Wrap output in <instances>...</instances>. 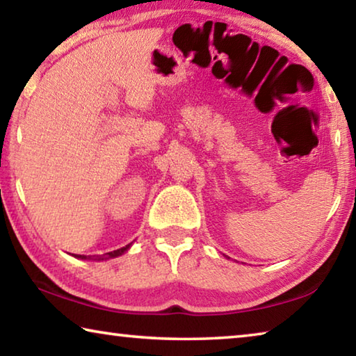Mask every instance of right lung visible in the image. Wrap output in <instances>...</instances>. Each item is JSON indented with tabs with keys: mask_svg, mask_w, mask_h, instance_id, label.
I'll list each match as a JSON object with an SVG mask.
<instances>
[{
	"mask_svg": "<svg viewBox=\"0 0 356 356\" xmlns=\"http://www.w3.org/2000/svg\"><path fill=\"white\" fill-rule=\"evenodd\" d=\"M130 246H131V243L125 245V246H122V248H119V250H114V251H111V252H106V254H104V256H99V257H95V261H104V259L118 257V256H120V254H124V252L127 251V250L130 248ZM75 257H78V259H88L86 256H81V254H75Z\"/></svg>",
	"mask_w": 356,
	"mask_h": 356,
	"instance_id": "1",
	"label": "right lung"
}]
</instances>
